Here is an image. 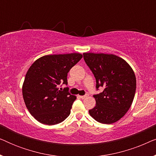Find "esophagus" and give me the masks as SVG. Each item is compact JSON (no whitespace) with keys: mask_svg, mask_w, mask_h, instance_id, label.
Returning a JSON list of instances; mask_svg holds the SVG:
<instances>
[{"mask_svg":"<svg viewBox=\"0 0 156 156\" xmlns=\"http://www.w3.org/2000/svg\"><path fill=\"white\" fill-rule=\"evenodd\" d=\"M80 98H82V99H86V98L88 97L89 95L88 94H85L84 96H80Z\"/></svg>","mask_w":156,"mask_h":156,"instance_id":"obj_1","label":"esophagus"}]
</instances>
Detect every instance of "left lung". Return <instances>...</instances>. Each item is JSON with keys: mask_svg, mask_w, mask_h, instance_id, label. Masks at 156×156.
<instances>
[{"mask_svg": "<svg viewBox=\"0 0 156 156\" xmlns=\"http://www.w3.org/2000/svg\"><path fill=\"white\" fill-rule=\"evenodd\" d=\"M85 62L94 75L96 87L104 88L94 95L96 106L90 116L105 124L116 122L131 107L136 89L133 70L124 59L112 54L83 53Z\"/></svg>", "mask_w": 156, "mask_h": 156, "instance_id": "1", "label": "left lung"}]
</instances>
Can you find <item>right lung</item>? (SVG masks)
I'll list each match as a JSON object with an SVG mask.
<instances>
[{
    "label": "right lung",
    "mask_w": 156,
    "mask_h": 156,
    "mask_svg": "<svg viewBox=\"0 0 156 156\" xmlns=\"http://www.w3.org/2000/svg\"><path fill=\"white\" fill-rule=\"evenodd\" d=\"M80 53L48 55L40 57L27 70L22 91L25 106L40 123L55 125L67 118L76 97L68 92V88L59 89V85L67 84V73L81 59Z\"/></svg>",
    "instance_id": "add662e5"
}]
</instances>
